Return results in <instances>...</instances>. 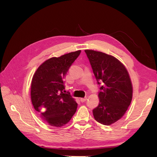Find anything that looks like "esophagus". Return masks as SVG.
<instances>
[{
    "mask_svg": "<svg viewBox=\"0 0 157 157\" xmlns=\"http://www.w3.org/2000/svg\"><path fill=\"white\" fill-rule=\"evenodd\" d=\"M86 99H87V98H80V100L81 102H85L86 101Z\"/></svg>",
    "mask_w": 157,
    "mask_h": 157,
    "instance_id": "1",
    "label": "esophagus"
}]
</instances>
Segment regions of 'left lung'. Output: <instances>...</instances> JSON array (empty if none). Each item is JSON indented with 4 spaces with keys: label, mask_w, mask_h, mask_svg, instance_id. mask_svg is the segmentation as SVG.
<instances>
[{
    "label": "left lung",
    "mask_w": 157,
    "mask_h": 157,
    "mask_svg": "<svg viewBox=\"0 0 157 157\" xmlns=\"http://www.w3.org/2000/svg\"><path fill=\"white\" fill-rule=\"evenodd\" d=\"M99 87V103L93 109L95 120L110 125L121 118L132 99V85L126 69L115 57L84 50Z\"/></svg>",
    "instance_id": "8db88e82"
}]
</instances>
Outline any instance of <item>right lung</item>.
I'll list each match as a JSON object with an SVG mask.
<instances>
[{
  "label": "right lung",
  "instance_id": "obj_1",
  "mask_svg": "<svg viewBox=\"0 0 157 157\" xmlns=\"http://www.w3.org/2000/svg\"><path fill=\"white\" fill-rule=\"evenodd\" d=\"M80 52L46 60L33 75L31 88L33 105L42 120L50 126H64L77 111V102L68 92L64 93V78Z\"/></svg>",
  "mask_w": 157,
  "mask_h": 157
}]
</instances>
